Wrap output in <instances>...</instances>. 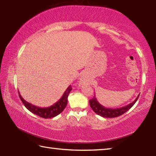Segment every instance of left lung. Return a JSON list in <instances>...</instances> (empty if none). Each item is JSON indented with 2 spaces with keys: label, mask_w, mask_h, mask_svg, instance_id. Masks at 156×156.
<instances>
[{
  "label": "left lung",
  "mask_w": 156,
  "mask_h": 156,
  "mask_svg": "<svg viewBox=\"0 0 156 156\" xmlns=\"http://www.w3.org/2000/svg\"><path fill=\"white\" fill-rule=\"evenodd\" d=\"M138 98H139V95H138V97L135 99V100L134 101H132V103H130L128 105L115 109L108 108H106L104 106L101 105V104L98 102L97 99H96L95 95H94V97H93L91 100H89V104L93 111L98 115H100L101 117L105 118H115L117 117H119V116L122 115L127 111H128V110L134 106V104L136 102Z\"/></svg>",
  "instance_id": "obj_1"
}]
</instances>
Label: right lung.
<instances>
[{
	"instance_id": "obj_1",
	"label": "right lung",
	"mask_w": 156,
	"mask_h": 156,
	"mask_svg": "<svg viewBox=\"0 0 156 156\" xmlns=\"http://www.w3.org/2000/svg\"><path fill=\"white\" fill-rule=\"evenodd\" d=\"M72 89V87L69 85L63 93V96H62L61 98L57 101V102H56L55 104H53V105L51 106L46 108H41L39 106H34L33 104L28 102L26 100H24V99L22 98V96L20 94L19 92L18 94L20 98L21 101H22V103H23L25 107H26L29 111L40 117L44 119H50L56 117V116H57L58 115H59L60 113L63 111V110L65 109V108L66 107L67 104V98H68V95Z\"/></svg>"
}]
</instances>
